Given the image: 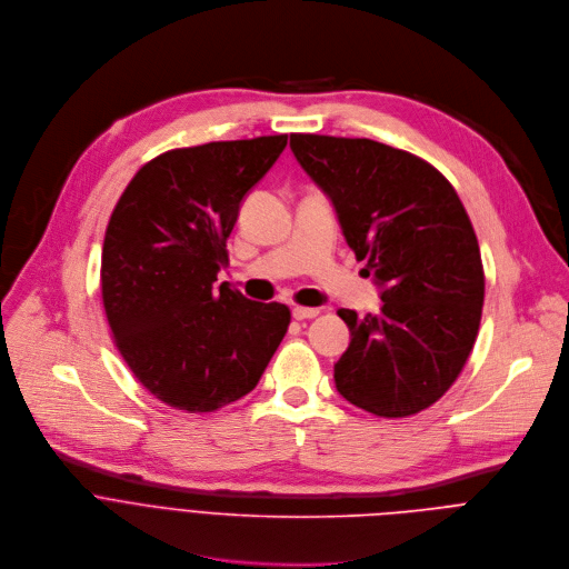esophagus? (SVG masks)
<instances>
[{"label": "esophagus", "instance_id": "obj_1", "mask_svg": "<svg viewBox=\"0 0 569 569\" xmlns=\"http://www.w3.org/2000/svg\"><path fill=\"white\" fill-rule=\"evenodd\" d=\"M291 313H293L296 320H307V318H316L320 313V309H316V307H293Z\"/></svg>", "mask_w": 569, "mask_h": 569}]
</instances>
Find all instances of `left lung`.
I'll list each match as a JSON object with an SVG mask.
<instances>
[{"label":"left lung","mask_w":569,"mask_h":569,"mask_svg":"<svg viewBox=\"0 0 569 569\" xmlns=\"http://www.w3.org/2000/svg\"><path fill=\"white\" fill-rule=\"evenodd\" d=\"M289 146L381 287L379 313L338 309L352 338L333 366L336 390L377 417L426 410L460 377L485 305L480 247L456 188L379 141L291 134Z\"/></svg>","instance_id":"8db88e82"}]
</instances>
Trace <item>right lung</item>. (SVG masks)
<instances>
[{
	"label": "right lung",
	"instance_id": "add662e5",
	"mask_svg": "<svg viewBox=\"0 0 569 569\" xmlns=\"http://www.w3.org/2000/svg\"><path fill=\"white\" fill-rule=\"evenodd\" d=\"M284 146L278 134L163 152L109 217L100 287L113 343L177 410L212 412L249 395L287 333V305L214 287L240 203Z\"/></svg>",
	"mask_w": 569,
	"mask_h": 569
}]
</instances>
